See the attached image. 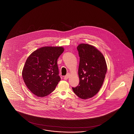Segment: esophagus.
<instances>
[{
    "instance_id": "esophagus-1",
    "label": "esophagus",
    "mask_w": 134,
    "mask_h": 134,
    "mask_svg": "<svg viewBox=\"0 0 134 134\" xmlns=\"http://www.w3.org/2000/svg\"><path fill=\"white\" fill-rule=\"evenodd\" d=\"M70 74H69V73H68L66 76H65V77H64V80H67L68 78H69V77H70Z\"/></svg>"
}]
</instances>
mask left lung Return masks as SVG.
Listing matches in <instances>:
<instances>
[{
	"instance_id": "1",
	"label": "left lung",
	"mask_w": 134,
	"mask_h": 134,
	"mask_svg": "<svg viewBox=\"0 0 134 134\" xmlns=\"http://www.w3.org/2000/svg\"><path fill=\"white\" fill-rule=\"evenodd\" d=\"M80 58L79 85L72 87L76 95L82 99L93 97L103 84L107 66L103 54L96 48L87 44L77 46Z\"/></svg>"
}]
</instances>
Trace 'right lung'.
I'll return each instance as SVG.
<instances>
[{"instance_id": "right-lung-1", "label": "right lung", "mask_w": 134, "mask_h": 134, "mask_svg": "<svg viewBox=\"0 0 134 134\" xmlns=\"http://www.w3.org/2000/svg\"><path fill=\"white\" fill-rule=\"evenodd\" d=\"M64 50L62 47H43L27 58L22 76L27 87L36 96L43 97L51 93L60 81L57 59Z\"/></svg>"}]
</instances>
